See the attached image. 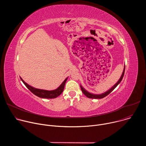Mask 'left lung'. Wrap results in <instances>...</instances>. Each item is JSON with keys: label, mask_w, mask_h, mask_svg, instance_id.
I'll use <instances>...</instances> for the list:
<instances>
[{"label": "left lung", "mask_w": 146, "mask_h": 146, "mask_svg": "<svg viewBox=\"0 0 146 146\" xmlns=\"http://www.w3.org/2000/svg\"><path fill=\"white\" fill-rule=\"evenodd\" d=\"M125 68V66H124L123 71L122 74V75H121V78H119V80H118V81L116 83V84H115L110 90H109V91H108L104 93V94H101V95H94V94H92L89 93L88 92H87V91H86L81 86H80L81 90L82 93L84 94L87 97H88V98H91V99H102V98H103L104 97L108 95L110 93H111V92L115 88V87L121 82V80H122V78H123V75H124Z\"/></svg>", "instance_id": "obj_1"}]
</instances>
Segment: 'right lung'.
I'll return each instance as SVG.
<instances>
[{
	"label": "right lung",
	"mask_w": 146,
	"mask_h": 146,
	"mask_svg": "<svg viewBox=\"0 0 146 146\" xmlns=\"http://www.w3.org/2000/svg\"><path fill=\"white\" fill-rule=\"evenodd\" d=\"M21 80H22L25 86L31 92H32L33 94L36 95L37 96L41 98H46V99H53L58 97L59 96L62 92H63L65 87V85L66 81H67L68 78H66L64 81L62 83V84L56 90H53V91H47V90H39V89H36L35 88L29 85H28L27 83L20 77Z\"/></svg>",
	"instance_id": "right-lung-1"
}]
</instances>
